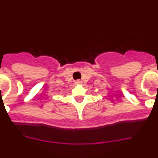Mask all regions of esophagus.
Masks as SVG:
<instances>
[{
    "label": "esophagus",
    "mask_w": 158,
    "mask_h": 158,
    "mask_svg": "<svg viewBox=\"0 0 158 158\" xmlns=\"http://www.w3.org/2000/svg\"><path fill=\"white\" fill-rule=\"evenodd\" d=\"M75 83L77 84V85H80V84H81V81L77 80V81H76V82H75Z\"/></svg>",
    "instance_id": "34e87169"
}]
</instances>
